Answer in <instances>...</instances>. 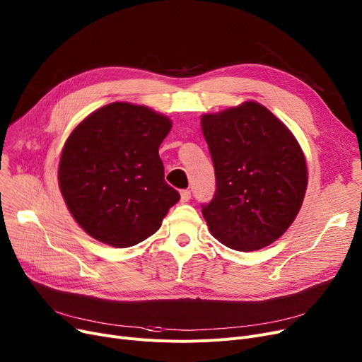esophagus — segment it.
<instances>
[{"instance_id": "1", "label": "esophagus", "mask_w": 362, "mask_h": 362, "mask_svg": "<svg viewBox=\"0 0 362 362\" xmlns=\"http://www.w3.org/2000/svg\"><path fill=\"white\" fill-rule=\"evenodd\" d=\"M192 199V192L190 190H181V202L187 203Z\"/></svg>"}]
</instances>
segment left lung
I'll use <instances>...</instances> for the list:
<instances>
[{"mask_svg": "<svg viewBox=\"0 0 362 362\" xmlns=\"http://www.w3.org/2000/svg\"><path fill=\"white\" fill-rule=\"evenodd\" d=\"M216 192L202 214L211 234L240 252L280 238L298 216L308 185L296 136L265 106L245 101L202 115Z\"/></svg>", "mask_w": 362, "mask_h": 362, "instance_id": "1", "label": "left lung"}]
</instances>
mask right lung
<instances>
[{"instance_id": "obj_1", "label": "right lung", "mask_w": 362, "mask_h": 362, "mask_svg": "<svg viewBox=\"0 0 362 362\" xmlns=\"http://www.w3.org/2000/svg\"><path fill=\"white\" fill-rule=\"evenodd\" d=\"M172 120L147 106L115 101L67 136L59 187L78 226L98 242L131 247L156 233L180 193L165 182L159 147Z\"/></svg>"}]
</instances>
